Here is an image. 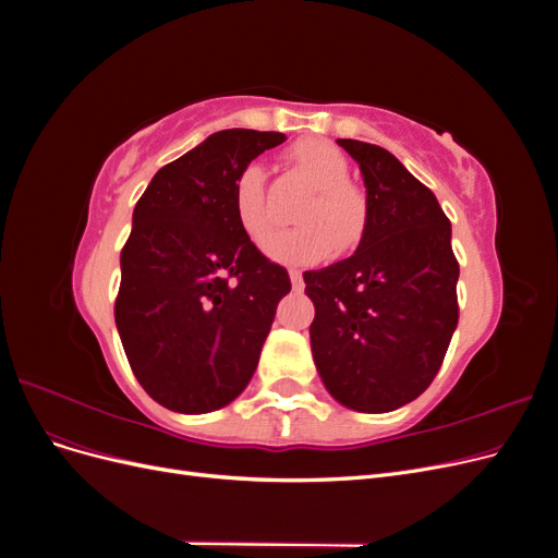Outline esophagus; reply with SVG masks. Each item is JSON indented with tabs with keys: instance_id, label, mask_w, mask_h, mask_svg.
Here are the masks:
<instances>
[{
	"instance_id": "1",
	"label": "esophagus",
	"mask_w": 558,
	"mask_h": 558,
	"mask_svg": "<svg viewBox=\"0 0 558 558\" xmlns=\"http://www.w3.org/2000/svg\"><path fill=\"white\" fill-rule=\"evenodd\" d=\"M291 283H293V289L295 291H302V286H305V281H302V272H300V269H291Z\"/></svg>"
}]
</instances>
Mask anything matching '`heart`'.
I'll list each match as a JSON object with an SVG mask.
<instances>
[{"label":"heart","mask_w":558,"mask_h":558,"mask_svg":"<svg viewBox=\"0 0 558 558\" xmlns=\"http://www.w3.org/2000/svg\"><path fill=\"white\" fill-rule=\"evenodd\" d=\"M291 160L312 183L307 197L295 214L300 226L279 230L265 244L269 258L291 265L324 260L335 248L344 253L363 238L369 218L367 195L349 181V162L337 146L326 140L300 142L291 150ZM232 211L242 232L253 242H263L272 230L265 205V170L248 162L232 185Z\"/></svg>","instance_id":"heart-1"}]
</instances>
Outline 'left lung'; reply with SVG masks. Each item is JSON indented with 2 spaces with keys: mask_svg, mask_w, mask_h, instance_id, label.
<instances>
[{
  "mask_svg": "<svg viewBox=\"0 0 558 558\" xmlns=\"http://www.w3.org/2000/svg\"><path fill=\"white\" fill-rule=\"evenodd\" d=\"M359 162L369 218L353 256L305 272L312 353L328 393L379 414L426 391L459 324V260L433 191L386 148L337 140Z\"/></svg>",
  "mask_w": 558,
  "mask_h": 558,
  "instance_id": "obj_1",
  "label": "left lung"
}]
</instances>
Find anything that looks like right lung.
<instances>
[{
  "mask_svg": "<svg viewBox=\"0 0 558 558\" xmlns=\"http://www.w3.org/2000/svg\"><path fill=\"white\" fill-rule=\"evenodd\" d=\"M281 142V132H214L158 170L134 207L113 316L134 377L167 410H221L256 373L291 277L242 232L232 185Z\"/></svg>",
  "mask_w": 558,
  "mask_h": 558,
  "instance_id": "add662e5",
  "label": "right lung"
}]
</instances>
